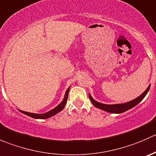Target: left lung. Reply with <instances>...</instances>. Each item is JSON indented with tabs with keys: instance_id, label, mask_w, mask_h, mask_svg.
<instances>
[{
	"instance_id": "8db88e82",
	"label": "left lung",
	"mask_w": 156,
	"mask_h": 156,
	"mask_svg": "<svg viewBox=\"0 0 156 156\" xmlns=\"http://www.w3.org/2000/svg\"><path fill=\"white\" fill-rule=\"evenodd\" d=\"M149 88H150V84L148 86V87L146 88V90L144 91L141 95H140L139 97L133 99V100H130V101L126 102V103H118V104H105V103H100V102H97V100H94V99L91 97L90 94H89V98L92 104L94 105L95 107L100 108V109L107 112L114 113V114H120V113L125 112L127 111V110L134 107V106H136L138 103H140V102L144 100V97H146L147 93L149 92Z\"/></svg>"
}]
</instances>
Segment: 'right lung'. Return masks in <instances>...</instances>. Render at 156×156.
<instances>
[{
    "label": "right lung",
    "mask_w": 156,
    "mask_h": 156,
    "mask_svg": "<svg viewBox=\"0 0 156 156\" xmlns=\"http://www.w3.org/2000/svg\"><path fill=\"white\" fill-rule=\"evenodd\" d=\"M69 90H70V87H69L68 89L66 90V94L65 96H64V98L62 100V101L57 106H56L55 108H53V109H51L50 111L48 112H45V113H41V114H39V113H32V112H25L23 111V110H20L19 111L21 112L23 114L26 115L30 116V117L33 118V119H49V118L52 117V116L55 115L56 114L59 113V112L62 111L64 107H65L66 104V102H67V99H68V95H69Z\"/></svg>",
    "instance_id": "add662e5"
}]
</instances>
